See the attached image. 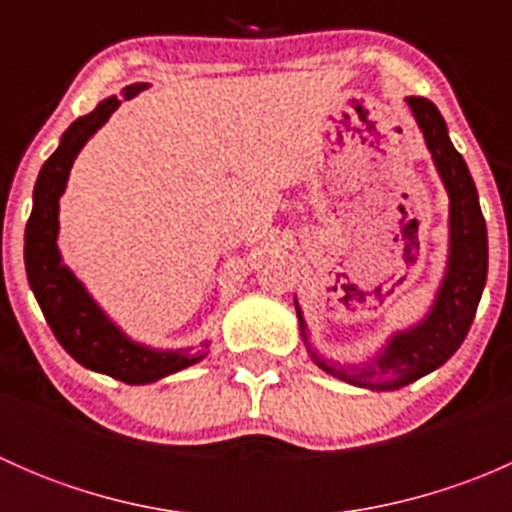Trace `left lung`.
Wrapping results in <instances>:
<instances>
[{
	"mask_svg": "<svg viewBox=\"0 0 512 512\" xmlns=\"http://www.w3.org/2000/svg\"><path fill=\"white\" fill-rule=\"evenodd\" d=\"M406 103L411 106L438 175L446 185L448 200H451L448 205L446 275H443L433 307L428 309L426 317L406 332L391 334L389 344L369 364L342 366L309 349L319 369L347 381V384L376 391L401 389V386L431 374L458 352L471 329L473 317H476L485 277H488V230H485L478 190L468 173L466 160L453 148L446 121L428 98L409 96ZM294 309H297L302 339L309 347L307 329H304L307 324H304L297 299H294Z\"/></svg>",
	"mask_w": 512,
	"mask_h": 512,
	"instance_id": "1",
	"label": "left lung"
}]
</instances>
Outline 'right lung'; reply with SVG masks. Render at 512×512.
Returning a JSON list of instances; mask_svg holds the SVG:
<instances>
[{"label":"right lung","instance_id":"add662e5","mask_svg":"<svg viewBox=\"0 0 512 512\" xmlns=\"http://www.w3.org/2000/svg\"><path fill=\"white\" fill-rule=\"evenodd\" d=\"M146 86L133 84L123 96H108L86 116L76 118L61 136L59 148L41 165L34 185V208L24 230V265L32 292L49 322L51 332L81 366L113 376L123 384H153L163 376L198 364L205 352L190 354V349L165 352L133 342L108 319L94 302L74 272L61 262L59 245V198L66 190L69 170L81 148L108 121L123 101L133 98ZM205 349L210 342L203 344Z\"/></svg>","mask_w":512,"mask_h":512}]
</instances>
